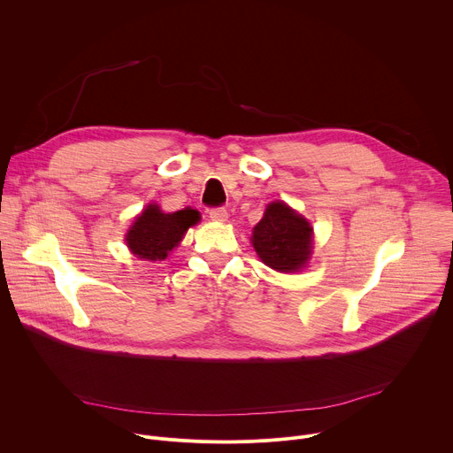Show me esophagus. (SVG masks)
Here are the masks:
<instances>
[{
    "mask_svg": "<svg viewBox=\"0 0 453 453\" xmlns=\"http://www.w3.org/2000/svg\"><path fill=\"white\" fill-rule=\"evenodd\" d=\"M210 219L215 220V222H226L227 220L226 208H211L210 210Z\"/></svg>",
    "mask_w": 453,
    "mask_h": 453,
    "instance_id": "obj_1",
    "label": "esophagus"
}]
</instances>
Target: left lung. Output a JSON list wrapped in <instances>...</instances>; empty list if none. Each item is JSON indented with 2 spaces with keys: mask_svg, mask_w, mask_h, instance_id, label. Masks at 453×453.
<instances>
[{
  "mask_svg": "<svg viewBox=\"0 0 453 453\" xmlns=\"http://www.w3.org/2000/svg\"><path fill=\"white\" fill-rule=\"evenodd\" d=\"M252 245L271 269L296 273L310 257L311 227L287 204L273 203L252 229Z\"/></svg>",
  "mask_w": 453,
  "mask_h": 453,
  "instance_id": "left-lung-1",
  "label": "left lung"
}]
</instances>
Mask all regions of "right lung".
Instances as JSON below:
<instances>
[{
	"mask_svg": "<svg viewBox=\"0 0 453 453\" xmlns=\"http://www.w3.org/2000/svg\"><path fill=\"white\" fill-rule=\"evenodd\" d=\"M199 211L179 210L163 213L156 204H150L127 233V245L138 257L157 262L165 260L168 252L180 242L188 227L197 224Z\"/></svg>",
	"mask_w": 453,
	"mask_h": 453,
	"instance_id": "right-lung-1",
	"label": "right lung"
}]
</instances>
